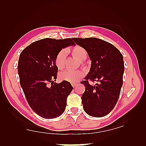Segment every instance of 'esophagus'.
Wrapping results in <instances>:
<instances>
[{
  "mask_svg": "<svg viewBox=\"0 0 146 146\" xmlns=\"http://www.w3.org/2000/svg\"><path fill=\"white\" fill-rule=\"evenodd\" d=\"M76 85H77V83H72V86L74 88H75V86H76Z\"/></svg>",
  "mask_w": 146,
  "mask_h": 146,
  "instance_id": "34e87169",
  "label": "esophagus"
}]
</instances>
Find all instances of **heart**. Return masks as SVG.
<instances>
[{
    "instance_id": "obj_1",
    "label": "heart",
    "mask_w": 146,
    "mask_h": 146,
    "mask_svg": "<svg viewBox=\"0 0 146 146\" xmlns=\"http://www.w3.org/2000/svg\"><path fill=\"white\" fill-rule=\"evenodd\" d=\"M71 54L80 61H83L87 58V52L85 49L80 46H76L71 49ZM66 51L61 50L57 54L55 58L54 63L59 70H63L64 67L65 59H66ZM84 72L82 70L71 71L67 70L60 73V78L61 80L70 83H76L83 78Z\"/></svg>"
}]
</instances>
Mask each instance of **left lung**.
Instances as JSON below:
<instances>
[{"instance_id": "8db88e82", "label": "left lung", "mask_w": 146, "mask_h": 146, "mask_svg": "<svg viewBox=\"0 0 146 146\" xmlns=\"http://www.w3.org/2000/svg\"><path fill=\"white\" fill-rule=\"evenodd\" d=\"M73 39L85 49L92 61L90 70L82 82L85 87L82 95L83 109L92 117H104L119 100L124 72L123 56L113 44L100 39ZM89 80L98 83L90 86Z\"/></svg>"}]
</instances>
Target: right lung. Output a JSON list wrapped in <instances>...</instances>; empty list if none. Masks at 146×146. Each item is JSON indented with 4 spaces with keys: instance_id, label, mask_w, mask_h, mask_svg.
<instances>
[{
    "instance_id": "obj_1",
    "label": "right lung",
    "mask_w": 146,
    "mask_h": 146,
    "mask_svg": "<svg viewBox=\"0 0 146 146\" xmlns=\"http://www.w3.org/2000/svg\"><path fill=\"white\" fill-rule=\"evenodd\" d=\"M69 46H75L70 38H45L33 42L19 56L21 86L30 107L44 119H54L64 112L67 97L73 90L70 82H55L58 70L55 58Z\"/></svg>"
}]
</instances>
